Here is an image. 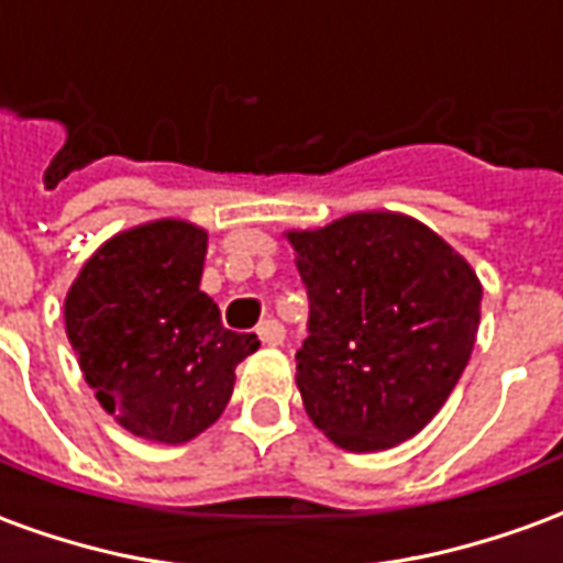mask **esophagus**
I'll list each match as a JSON object with an SVG mask.
<instances>
[{
    "mask_svg": "<svg viewBox=\"0 0 563 563\" xmlns=\"http://www.w3.org/2000/svg\"><path fill=\"white\" fill-rule=\"evenodd\" d=\"M258 338L262 343H268V346H280L286 341V329H283V322L277 319H265V322H258Z\"/></svg>",
    "mask_w": 563,
    "mask_h": 563,
    "instance_id": "1",
    "label": "esophagus"
}]
</instances>
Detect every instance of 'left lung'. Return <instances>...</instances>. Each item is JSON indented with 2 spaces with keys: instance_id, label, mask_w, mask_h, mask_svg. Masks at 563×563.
Masks as SVG:
<instances>
[{
  "instance_id": "8db88e82",
  "label": "left lung",
  "mask_w": 563,
  "mask_h": 563,
  "mask_svg": "<svg viewBox=\"0 0 563 563\" xmlns=\"http://www.w3.org/2000/svg\"><path fill=\"white\" fill-rule=\"evenodd\" d=\"M289 241L310 305L295 353L307 416L350 452L419 434L473 353L483 286L471 265L428 225L383 210Z\"/></svg>"
}]
</instances>
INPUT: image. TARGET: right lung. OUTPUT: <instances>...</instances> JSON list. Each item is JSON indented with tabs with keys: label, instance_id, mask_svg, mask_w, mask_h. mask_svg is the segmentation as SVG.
Here are the masks:
<instances>
[{
	"label": "right lung",
	"instance_id": "add662e5",
	"mask_svg": "<svg viewBox=\"0 0 563 563\" xmlns=\"http://www.w3.org/2000/svg\"><path fill=\"white\" fill-rule=\"evenodd\" d=\"M208 234L159 220L111 238L80 268L66 331L96 398L126 431L186 443L220 419L253 331H229L205 295Z\"/></svg>",
	"mask_w": 563,
	"mask_h": 563
}]
</instances>
